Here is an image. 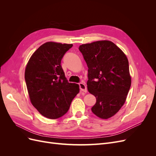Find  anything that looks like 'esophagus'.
Returning a JSON list of instances; mask_svg holds the SVG:
<instances>
[{"instance_id":"34e87169","label":"esophagus","mask_w":156,"mask_h":156,"mask_svg":"<svg viewBox=\"0 0 156 156\" xmlns=\"http://www.w3.org/2000/svg\"><path fill=\"white\" fill-rule=\"evenodd\" d=\"M79 88L81 90V91L84 92H87V88L85 83H80L79 84Z\"/></svg>"}]
</instances>
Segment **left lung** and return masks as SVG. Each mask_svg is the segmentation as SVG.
Here are the masks:
<instances>
[{"mask_svg": "<svg viewBox=\"0 0 156 156\" xmlns=\"http://www.w3.org/2000/svg\"><path fill=\"white\" fill-rule=\"evenodd\" d=\"M88 66L87 88L96 98L91 110L102 119L119 112L131 87L129 62L126 55L113 42L97 41L79 46Z\"/></svg>", "mask_w": 156, "mask_h": 156, "instance_id": "8db88e82", "label": "left lung"}]
</instances>
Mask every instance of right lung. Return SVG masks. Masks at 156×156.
I'll use <instances>...</instances> for the list:
<instances>
[{
	"mask_svg": "<svg viewBox=\"0 0 156 156\" xmlns=\"http://www.w3.org/2000/svg\"><path fill=\"white\" fill-rule=\"evenodd\" d=\"M72 46L46 42L33 53L25 68V79L32 104L50 119L64 115L79 92V84L68 81L60 65Z\"/></svg>",
	"mask_w": 156,
	"mask_h": 156,
	"instance_id": "add662e5",
	"label": "right lung"
}]
</instances>
